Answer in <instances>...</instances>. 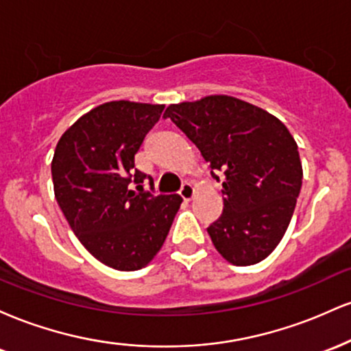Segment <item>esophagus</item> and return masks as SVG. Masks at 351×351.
Segmentation results:
<instances>
[{
  "label": "esophagus",
  "mask_w": 351,
  "mask_h": 351,
  "mask_svg": "<svg viewBox=\"0 0 351 351\" xmlns=\"http://www.w3.org/2000/svg\"><path fill=\"white\" fill-rule=\"evenodd\" d=\"M180 195L184 201H191L193 196H195V188H193V184L191 183H184L180 189Z\"/></svg>",
  "instance_id": "obj_1"
}]
</instances>
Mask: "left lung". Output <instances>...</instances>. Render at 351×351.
<instances>
[{"mask_svg": "<svg viewBox=\"0 0 351 351\" xmlns=\"http://www.w3.org/2000/svg\"><path fill=\"white\" fill-rule=\"evenodd\" d=\"M198 147L213 178L223 173V215L208 228L234 265L264 261L287 231L302 188L297 143L264 108L231 95L171 104L165 119Z\"/></svg>", "mask_w": 351, "mask_h": 351, "instance_id": "left-lung-1", "label": "left lung"}]
</instances>
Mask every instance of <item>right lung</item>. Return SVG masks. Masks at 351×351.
I'll return each instance as SVG.
<instances>
[{"label":"right lung","mask_w":351,"mask_h":351,"mask_svg":"<svg viewBox=\"0 0 351 351\" xmlns=\"http://www.w3.org/2000/svg\"><path fill=\"white\" fill-rule=\"evenodd\" d=\"M165 106L114 100L72 123L51 163L54 195L80 244L117 271H138L158 254L181 196L152 195L135 153Z\"/></svg>","instance_id":"1"}]
</instances>
